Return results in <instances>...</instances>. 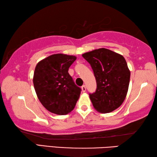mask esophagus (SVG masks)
I'll return each mask as SVG.
<instances>
[{
  "label": "esophagus",
  "instance_id": "1",
  "mask_svg": "<svg viewBox=\"0 0 157 157\" xmlns=\"http://www.w3.org/2000/svg\"><path fill=\"white\" fill-rule=\"evenodd\" d=\"M82 91L83 92L86 91V86H85V85H83V86H82Z\"/></svg>",
  "mask_w": 157,
  "mask_h": 157
}]
</instances>
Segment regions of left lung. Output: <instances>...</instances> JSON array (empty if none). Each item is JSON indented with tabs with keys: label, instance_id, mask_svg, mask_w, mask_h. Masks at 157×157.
<instances>
[{
	"label": "left lung",
	"instance_id": "obj_1",
	"mask_svg": "<svg viewBox=\"0 0 157 157\" xmlns=\"http://www.w3.org/2000/svg\"><path fill=\"white\" fill-rule=\"evenodd\" d=\"M94 71L96 91L89 98L95 109L109 113L123 104L128 91L130 71L123 55L107 48L82 55Z\"/></svg>",
	"mask_w": 157,
	"mask_h": 157
}]
</instances>
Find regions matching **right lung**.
I'll use <instances>...</instances> for the list:
<instances>
[{
	"mask_svg": "<svg viewBox=\"0 0 157 157\" xmlns=\"http://www.w3.org/2000/svg\"><path fill=\"white\" fill-rule=\"evenodd\" d=\"M76 59L73 55L54 54L36 66L34 89L42 105L51 113L66 115L75 107L81 89L74 83L68 71Z\"/></svg>",
	"mask_w": 157,
	"mask_h": 157,
	"instance_id": "add662e5",
	"label": "right lung"
}]
</instances>
